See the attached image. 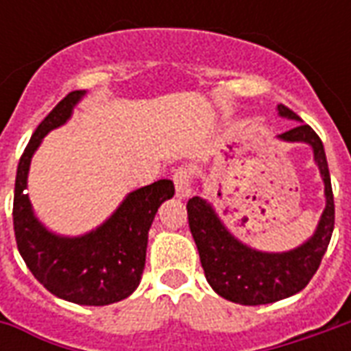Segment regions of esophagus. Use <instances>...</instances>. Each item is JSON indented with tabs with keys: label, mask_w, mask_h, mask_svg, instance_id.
<instances>
[{
	"label": "esophagus",
	"mask_w": 351,
	"mask_h": 351,
	"mask_svg": "<svg viewBox=\"0 0 351 351\" xmlns=\"http://www.w3.org/2000/svg\"><path fill=\"white\" fill-rule=\"evenodd\" d=\"M173 182H175V191L176 197L186 199L191 193L190 184H191V173L188 169H176L175 175H173Z\"/></svg>",
	"instance_id": "esophagus-1"
}]
</instances>
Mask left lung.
<instances>
[{
    "label": "left lung",
    "instance_id": "8db88e82",
    "mask_svg": "<svg viewBox=\"0 0 351 351\" xmlns=\"http://www.w3.org/2000/svg\"><path fill=\"white\" fill-rule=\"evenodd\" d=\"M276 110L282 118L301 122V118L284 105H278ZM276 138L284 143L308 145L324 180L325 208L314 235L308 237L304 243L287 252L256 250L239 241L226 228V223L206 199L195 195L186 206L191 235L197 244L206 282L223 299L248 306L269 304L299 293L316 274L335 228L331 176L324 143L319 141L316 131L306 123H297L293 130L282 133Z\"/></svg>",
    "mask_w": 351,
    "mask_h": 351
}]
</instances>
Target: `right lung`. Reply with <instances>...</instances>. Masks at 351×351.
Returning a JSON list of instances; mask_svg holds the SVG:
<instances>
[{"mask_svg": "<svg viewBox=\"0 0 351 351\" xmlns=\"http://www.w3.org/2000/svg\"><path fill=\"white\" fill-rule=\"evenodd\" d=\"M84 90L65 95L29 138L16 169L12 221L22 259L35 278L60 299L86 306L112 304L137 289L146 261L148 231L163 201L175 195L171 180L125 195L101 226L79 237L58 235L34 213L26 193L32 158L47 133L64 125Z\"/></svg>", "mask_w": 351, "mask_h": 351, "instance_id": "obj_1", "label": "right lung"}]
</instances>
